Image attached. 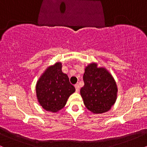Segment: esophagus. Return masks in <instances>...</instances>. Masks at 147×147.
Wrapping results in <instances>:
<instances>
[{"label":"esophagus","mask_w":147,"mask_h":147,"mask_svg":"<svg viewBox=\"0 0 147 147\" xmlns=\"http://www.w3.org/2000/svg\"><path fill=\"white\" fill-rule=\"evenodd\" d=\"M75 89H76V92H79V84H76V85L75 86Z\"/></svg>","instance_id":"esophagus-1"}]
</instances>
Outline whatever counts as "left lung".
Instances as JSON below:
<instances>
[{"instance_id": "8db88e82", "label": "left lung", "mask_w": 147, "mask_h": 147, "mask_svg": "<svg viewBox=\"0 0 147 147\" xmlns=\"http://www.w3.org/2000/svg\"><path fill=\"white\" fill-rule=\"evenodd\" d=\"M84 86L80 94L84 104L94 114H102L111 109L116 102L117 87L112 75L105 68L91 63L85 68Z\"/></svg>"}]
</instances>
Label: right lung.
<instances>
[{"label": "right lung", "instance_id": "obj_1", "mask_svg": "<svg viewBox=\"0 0 147 147\" xmlns=\"http://www.w3.org/2000/svg\"><path fill=\"white\" fill-rule=\"evenodd\" d=\"M61 68V62L50 65L36 82L37 100L40 106L49 112L57 113L61 110L69 97L75 91Z\"/></svg>", "mask_w": 147, "mask_h": 147}]
</instances>
